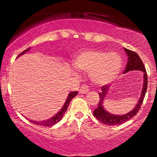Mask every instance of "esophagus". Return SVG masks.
<instances>
[{
    "instance_id": "34e87169",
    "label": "esophagus",
    "mask_w": 157,
    "mask_h": 157,
    "mask_svg": "<svg viewBox=\"0 0 157 157\" xmlns=\"http://www.w3.org/2000/svg\"><path fill=\"white\" fill-rule=\"evenodd\" d=\"M89 86L83 84L81 86L78 92H79V94H86L87 92H89Z\"/></svg>"
}]
</instances>
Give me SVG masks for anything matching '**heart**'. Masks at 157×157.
Instances as JSON below:
<instances>
[{
	"instance_id": "heart-1",
	"label": "heart",
	"mask_w": 157,
	"mask_h": 157,
	"mask_svg": "<svg viewBox=\"0 0 157 157\" xmlns=\"http://www.w3.org/2000/svg\"><path fill=\"white\" fill-rule=\"evenodd\" d=\"M74 67L80 71L89 73L91 81L97 84H106L119 74L122 60L117 53L85 50L74 59Z\"/></svg>"
}]
</instances>
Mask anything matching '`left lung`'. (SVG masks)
I'll list each match as a JSON object with an SVG mask.
<instances>
[{
    "label": "left lung",
    "mask_w": 157,
    "mask_h": 157,
    "mask_svg": "<svg viewBox=\"0 0 157 157\" xmlns=\"http://www.w3.org/2000/svg\"><path fill=\"white\" fill-rule=\"evenodd\" d=\"M124 51H125V52L128 56V62L124 73L125 74V73L132 71H142L144 75L142 91H141V96L139 98V101L137 102L136 105L132 111L126 113V114L115 115L108 112L104 108L103 103H104V98L106 97V94L109 91V85H105L104 86H102L101 92L98 94L100 98V101L98 102V106L97 108L94 111V115L98 121L104 124L105 125L114 126L118 125V124H121L124 123V122L128 121L133 117H134L138 113V111L141 108L144 98L146 92H147V71H146L144 65L140 57L134 51L128 50V49L126 48H124Z\"/></svg>",
    "instance_id": "left-lung-1"
}]
</instances>
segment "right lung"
Returning <instances> with one entry per match:
<instances>
[{"label":"right lung","mask_w":157,"mask_h":157,"mask_svg":"<svg viewBox=\"0 0 157 157\" xmlns=\"http://www.w3.org/2000/svg\"><path fill=\"white\" fill-rule=\"evenodd\" d=\"M29 50H30V48H27L26 50H25L24 51H23L22 53H20V54L18 55V57H19L21 55L24 54L25 52H27V51H29ZM77 94H78V92H77V91L71 92V93L68 95L67 99H66L65 104H64L63 107H62V108L61 109V110H60L59 112H58L55 116H53V117L50 118V119H48V120H45V121H32V120H30V121H31V123L36 124V125H40V126H51L55 125L56 124H57L58 122H59L60 121H61V119L63 117L64 113H66V110H67L68 105H69L71 101L72 98H74L75 96L77 95Z\"/></svg>","instance_id":"add662e5"}]
</instances>
